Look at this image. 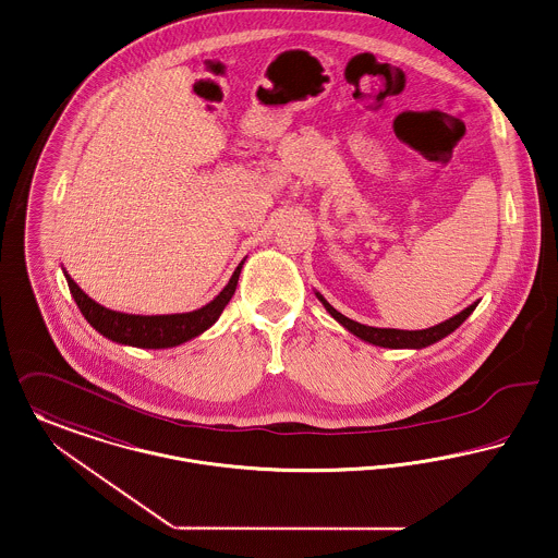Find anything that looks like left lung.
I'll return each instance as SVG.
<instances>
[{
  "label": "left lung",
  "mask_w": 558,
  "mask_h": 558,
  "mask_svg": "<svg viewBox=\"0 0 558 558\" xmlns=\"http://www.w3.org/2000/svg\"><path fill=\"white\" fill-rule=\"evenodd\" d=\"M315 295L319 298L325 311L340 323L344 329H349L352 336L361 338L363 342L367 344H374V347H381V349H426L435 342H439L442 338H447L451 331H456L462 323L469 319L472 315V311L476 308L478 302H472L469 308H464L462 313L453 315L451 319L439 323V325H433V327H426V329H390V327H372V325H363V323L352 322L349 317H344L342 313H338L322 293L315 292Z\"/></svg>",
  "instance_id": "8db88e82"
}]
</instances>
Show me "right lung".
Returning <instances> with one entry per match:
<instances>
[{
    "label": "right lung",
    "instance_id": "obj_1",
    "mask_svg": "<svg viewBox=\"0 0 558 558\" xmlns=\"http://www.w3.org/2000/svg\"><path fill=\"white\" fill-rule=\"evenodd\" d=\"M243 263H245V258L236 266L235 272L229 279V283L225 286V290L218 293L211 302H207L206 306L191 311V313H174V315H128V313L111 311V308L98 304L96 300H92L88 293L71 279V275H66L64 268H62V272H64L71 295L75 298L82 315L100 336H105L118 344H123V347L172 349V347L184 344V342L202 336L206 329L218 322L225 306L229 304V300L235 293Z\"/></svg>",
    "mask_w": 558,
    "mask_h": 558
}]
</instances>
